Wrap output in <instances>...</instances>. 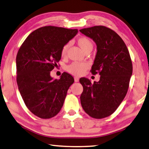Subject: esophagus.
I'll list each match as a JSON object with an SVG mask.
<instances>
[{
  "mask_svg": "<svg viewBox=\"0 0 149 149\" xmlns=\"http://www.w3.org/2000/svg\"><path fill=\"white\" fill-rule=\"evenodd\" d=\"M74 81L76 82H79V77H74Z\"/></svg>",
  "mask_w": 149,
  "mask_h": 149,
  "instance_id": "esophagus-1",
  "label": "esophagus"
}]
</instances>
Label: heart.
<instances>
[{"label":"heart","instance_id":"obj_1","mask_svg":"<svg viewBox=\"0 0 149 149\" xmlns=\"http://www.w3.org/2000/svg\"><path fill=\"white\" fill-rule=\"evenodd\" d=\"M77 44L84 52L92 51L93 47L92 41L86 36H81L77 39ZM70 46V43H67L63 46L61 50V56L65 57ZM88 68L89 65L84 62H73L71 64L68 65L67 70L70 74L76 76H81L85 72Z\"/></svg>","mask_w":149,"mask_h":149}]
</instances>
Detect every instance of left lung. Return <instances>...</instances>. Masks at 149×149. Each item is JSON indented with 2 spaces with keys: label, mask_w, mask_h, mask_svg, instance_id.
<instances>
[{
  "label": "left lung",
  "mask_w": 149,
  "mask_h": 149,
  "mask_svg": "<svg viewBox=\"0 0 149 149\" xmlns=\"http://www.w3.org/2000/svg\"><path fill=\"white\" fill-rule=\"evenodd\" d=\"M80 31L96 43L97 52L90 72L101 76L93 84L86 78L80 79L83 86L80 102L88 115L101 119L111 115L126 96L132 74V59L126 44L111 29L97 25Z\"/></svg>",
  "instance_id": "left-lung-1"
}]
</instances>
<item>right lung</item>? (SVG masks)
Returning <instances> with one entry per match:
<instances>
[{
	"label": "right lung",
	"instance_id": "1",
	"mask_svg": "<svg viewBox=\"0 0 149 149\" xmlns=\"http://www.w3.org/2000/svg\"><path fill=\"white\" fill-rule=\"evenodd\" d=\"M77 33V29L45 26L31 33L18 50V88L26 107L39 118L48 119L57 115L74 83L69 73L64 72L59 79L53 80L50 71L61 59L63 46Z\"/></svg>",
	"mask_w": 149,
	"mask_h": 149
}]
</instances>
